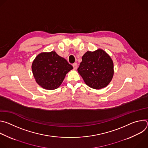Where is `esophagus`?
Masks as SVG:
<instances>
[{
    "instance_id": "obj_1",
    "label": "esophagus",
    "mask_w": 148,
    "mask_h": 148,
    "mask_svg": "<svg viewBox=\"0 0 148 148\" xmlns=\"http://www.w3.org/2000/svg\"><path fill=\"white\" fill-rule=\"evenodd\" d=\"M73 68H74V69H77V67H78V64H77V63H74V64H73Z\"/></svg>"
}]
</instances>
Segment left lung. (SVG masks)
I'll use <instances>...</instances> for the list:
<instances>
[{"label":"left lung","mask_w":148,"mask_h":148,"mask_svg":"<svg viewBox=\"0 0 148 148\" xmlns=\"http://www.w3.org/2000/svg\"><path fill=\"white\" fill-rule=\"evenodd\" d=\"M78 73L87 85L94 89L106 87L114 76V63L111 57L104 50L98 49L88 51L82 57Z\"/></svg>","instance_id":"left-lung-1"}]
</instances>
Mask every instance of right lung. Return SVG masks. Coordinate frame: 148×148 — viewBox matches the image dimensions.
Returning <instances> with one entry per match:
<instances>
[{
  "label": "right lung",
  "instance_id": "right-lung-1",
  "mask_svg": "<svg viewBox=\"0 0 148 148\" xmlns=\"http://www.w3.org/2000/svg\"><path fill=\"white\" fill-rule=\"evenodd\" d=\"M73 69L67 61L56 52H43L33 60L32 69L36 82L46 90L58 88L66 74Z\"/></svg>",
  "mask_w": 148,
  "mask_h": 148
}]
</instances>
